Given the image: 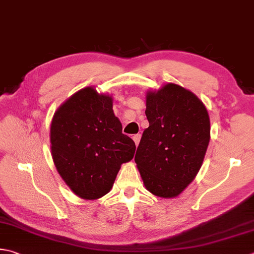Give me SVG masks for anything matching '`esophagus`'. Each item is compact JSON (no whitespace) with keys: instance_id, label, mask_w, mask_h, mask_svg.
<instances>
[{"instance_id":"obj_1","label":"esophagus","mask_w":254,"mask_h":254,"mask_svg":"<svg viewBox=\"0 0 254 254\" xmlns=\"http://www.w3.org/2000/svg\"><path fill=\"white\" fill-rule=\"evenodd\" d=\"M141 140V134H135V135H133V141L135 143V145L137 146L138 143H140Z\"/></svg>"}]
</instances>
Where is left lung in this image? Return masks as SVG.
Wrapping results in <instances>:
<instances>
[{
    "label": "left lung",
    "instance_id": "obj_1",
    "mask_svg": "<svg viewBox=\"0 0 254 254\" xmlns=\"http://www.w3.org/2000/svg\"><path fill=\"white\" fill-rule=\"evenodd\" d=\"M147 128L135 161L148 191L174 198L195 180L210 140V120L191 91L167 83L146 93Z\"/></svg>",
    "mask_w": 254,
    "mask_h": 254
}]
</instances>
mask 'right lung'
<instances>
[{
  "instance_id": "obj_1",
  "label": "right lung",
  "mask_w": 254,
  "mask_h": 254,
  "mask_svg": "<svg viewBox=\"0 0 254 254\" xmlns=\"http://www.w3.org/2000/svg\"><path fill=\"white\" fill-rule=\"evenodd\" d=\"M52 155L59 175L78 197L98 199L111 190L123 163L131 161L135 143L122 133L112 98L83 88L55 112Z\"/></svg>"
}]
</instances>
